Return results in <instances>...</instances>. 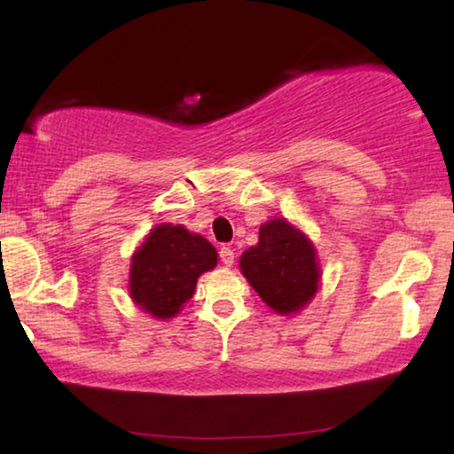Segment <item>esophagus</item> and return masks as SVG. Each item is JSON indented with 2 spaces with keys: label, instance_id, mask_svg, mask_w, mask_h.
Returning a JSON list of instances; mask_svg holds the SVG:
<instances>
[{
  "label": "esophagus",
  "instance_id": "esophagus-1",
  "mask_svg": "<svg viewBox=\"0 0 454 454\" xmlns=\"http://www.w3.org/2000/svg\"><path fill=\"white\" fill-rule=\"evenodd\" d=\"M219 258H221V262L225 264V266H231L235 262V252L231 250V247L223 246L221 250H219Z\"/></svg>",
  "mask_w": 454,
  "mask_h": 454
}]
</instances>
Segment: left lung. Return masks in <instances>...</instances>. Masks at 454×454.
Wrapping results in <instances>:
<instances>
[{"label":"left lung","instance_id":"obj_1","mask_svg":"<svg viewBox=\"0 0 454 454\" xmlns=\"http://www.w3.org/2000/svg\"><path fill=\"white\" fill-rule=\"evenodd\" d=\"M239 266L262 301L278 314L297 312L318 289L314 246L285 219L260 227L258 246L244 252Z\"/></svg>","mask_w":454,"mask_h":454}]
</instances>
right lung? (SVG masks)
<instances>
[{
    "label": "right lung",
    "instance_id": "right-lung-1",
    "mask_svg": "<svg viewBox=\"0 0 454 454\" xmlns=\"http://www.w3.org/2000/svg\"><path fill=\"white\" fill-rule=\"evenodd\" d=\"M215 264L216 250L202 235L159 225L134 254L129 294L154 318H171L194 295L198 277Z\"/></svg>",
    "mask_w": 454,
    "mask_h": 454
}]
</instances>
